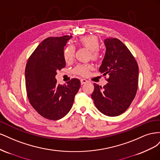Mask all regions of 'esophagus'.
<instances>
[{"instance_id":"obj_1","label":"esophagus","mask_w":160,"mask_h":160,"mask_svg":"<svg viewBox=\"0 0 160 160\" xmlns=\"http://www.w3.org/2000/svg\"><path fill=\"white\" fill-rule=\"evenodd\" d=\"M88 83V80H86V79H81V85L85 84V83Z\"/></svg>"}]
</instances>
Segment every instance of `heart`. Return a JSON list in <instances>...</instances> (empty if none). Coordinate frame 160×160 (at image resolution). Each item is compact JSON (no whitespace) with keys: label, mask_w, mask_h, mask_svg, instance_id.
<instances>
[{"label":"heart","mask_w":160,"mask_h":160,"mask_svg":"<svg viewBox=\"0 0 160 160\" xmlns=\"http://www.w3.org/2000/svg\"><path fill=\"white\" fill-rule=\"evenodd\" d=\"M78 44L81 47H83L90 51L89 58L93 61H98L100 54L99 49L100 47V42L98 38L94 35H88L80 38L78 40ZM75 54V48L69 45L63 51V58L67 62H71L74 59ZM93 68L91 64H81L78 65L74 69V72L76 74L81 76H86L89 74V71Z\"/></svg>","instance_id":"b5f03b06"}]
</instances>
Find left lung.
I'll return each instance as SVG.
<instances>
[{"label": "left lung", "mask_w": 160, "mask_h": 160, "mask_svg": "<svg viewBox=\"0 0 160 160\" xmlns=\"http://www.w3.org/2000/svg\"><path fill=\"white\" fill-rule=\"evenodd\" d=\"M106 52L99 71L109 75L108 83L103 88L94 83L91 98L96 108L103 114L119 115L129 107L138 87V65L132 52L115 38L104 41Z\"/></svg>", "instance_id": "8db88e82"}]
</instances>
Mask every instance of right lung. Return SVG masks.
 <instances>
[{
	"mask_svg": "<svg viewBox=\"0 0 160 160\" xmlns=\"http://www.w3.org/2000/svg\"><path fill=\"white\" fill-rule=\"evenodd\" d=\"M72 36L49 37L43 40L28 58L25 68V84L31 105L38 113L51 120H58L69 113L81 83L72 79L58 84L57 71L66 65L64 47Z\"/></svg>",
	"mask_w": 160,
	"mask_h": 160,
	"instance_id": "1",
	"label": "right lung"
}]
</instances>
